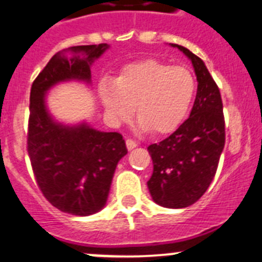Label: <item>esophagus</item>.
Segmentation results:
<instances>
[{"instance_id": "esophagus-1", "label": "esophagus", "mask_w": 262, "mask_h": 262, "mask_svg": "<svg viewBox=\"0 0 262 262\" xmlns=\"http://www.w3.org/2000/svg\"><path fill=\"white\" fill-rule=\"evenodd\" d=\"M126 145H127V149L128 151H131V149H134V148H136V142H134L133 139H127L126 140Z\"/></svg>"}]
</instances>
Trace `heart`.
<instances>
[{
    "label": "heart",
    "instance_id": "heart-1",
    "mask_svg": "<svg viewBox=\"0 0 262 262\" xmlns=\"http://www.w3.org/2000/svg\"><path fill=\"white\" fill-rule=\"evenodd\" d=\"M98 93L113 122L128 120L135 106L139 128L164 135L186 117L195 94V78L185 67L148 59L124 67L115 81H101Z\"/></svg>",
    "mask_w": 262,
    "mask_h": 262
}]
</instances>
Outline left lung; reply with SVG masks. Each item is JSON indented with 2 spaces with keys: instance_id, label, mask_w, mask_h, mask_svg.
<instances>
[{
  "instance_id": "8db88e82",
  "label": "left lung",
  "mask_w": 262,
  "mask_h": 262,
  "mask_svg": "<svg viewBox=\"0 0 262 262\" xmlns=\"http://www.w3.org/2000/svg\"><path fill=\"white\" fill-rule=\"evenodd\" d=\"M169 46L190 60L198 88L189 118L163 142L148 147L154 173L147 185L155 203L184 209L200 200L216 173L226 142L223 103L205 62L182 46Z\"/></svg>"
}]
</instances>
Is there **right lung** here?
<instances>
[{
    "mask_svg": "<svg viewBox=\"0 0 262 262\" xmlns=\"http://www.w3.org/2000/svg\"><path fill=\"white\" fill-rule=\"evenodd\" d=\"M110 48L75 46L53 55L32 82L27 151L38 186L48 202L77 216L105 207L119 160L127 155L124 139L88 122L67 124L51 114L47 94L53 86L78 81L92 85L90 67Z\"/></svg>",
    "mask_w": 262,
    "mask_h": 262,
    "instance_id": "add662e5",
    "label": "right lung"
}]
</instances>
